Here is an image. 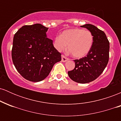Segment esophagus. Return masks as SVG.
I'll return each mask as SVG.
<instances>
[{
	"mask_svg": "<svg viewBox=\"0 0 121 121\" xmlns=\"http://www.w3.org/2000/svg\"><path fill=\"white\" fill-rule=\"evenodd\" d=\"M68 60H69L68 58L64 56V55H62V56H61V61L62 62H66V61H67Z\"/></svg>",
	"mask_w": 121,
	"mask_h": 121,
	"instance_id": "esophagus-1",
	"label": "esophagus"
}]
</instances>
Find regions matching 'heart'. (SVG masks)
I'll list each match as a JSON object with an SVG mask.
<instances>
[{"label":"heart","instance_id":"1","mask_svg":"<svg viewBox=\"0 0 121 121\" xmlns=\"http://www.w3.org/2000/svg\"><path fill=\"white\" fill-rule=\"evenodd\" d=\"M94 37L89 30L71 28L64 30L60 36L55 38L54 46L59 52L68 49L76 58L84 57L91 51L93 44Z\"/></svg>","mask_w":121,"mask_h":121}]
</instances>
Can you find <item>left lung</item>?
I'll return each mask as SVG.
<instances>
[{
    "label": "left lung",
    "mask_w": 121,
    "mask_h": 121,
    "mask_svg": "<svg viewBox=\"0 0 121 121\" xmlns=\"http://www.w3.org/2000/svg\"><path fill=\"white\" fill-rule=\"evenodd\" d=\"M92 33L93 44L86 56L74 60L75 68L68 72L71 80L80 84L95 80L106 68L109 58V41L104 31L92 24L81 26Z\"/></svg>",
    "instance_id": "1"
}]
</instances>
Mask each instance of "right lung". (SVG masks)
I'll list each match as a JSON object with an SVG mask.
<instances>
[{
  "instance_id": "obj_1",
  "label": "right lung",
  "mask_w": 121,
  "mask_h": 121,
  "mask_svg": "<svg viewBox=\"0 0 121 121\" xmlns=\"http://www.w3.org/2000/svg\"><path fill=\"white\" fill-rule=\"evenodd\" d=\"M48 28L41 24L24 26L15 34L12 59L16 70L26 80L39 82L61 60V54L47 36Z\"/></svg>"
}]
</instances>
